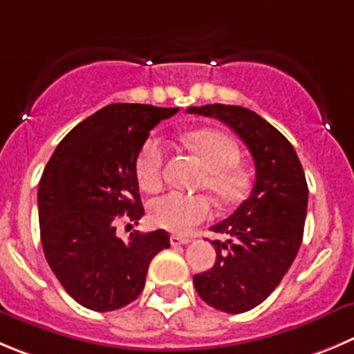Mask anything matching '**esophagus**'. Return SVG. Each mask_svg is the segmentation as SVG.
<instances>
[{"label":"esophagus","instance_id":"obj_1","mask_svg":"<svg viewBox=\"0 0 354 354\" xmlns=\"http://www.w3.org/2000/svg\"><path fill=\"white\" fill-rule=\"evenodd\" d=\"M188 243H190V239H188V237L176 236V234H173V236H171V244H173V246H183V244H188Z\"/></svg>","mask_w":354,"mask_h":354}]
</instances>
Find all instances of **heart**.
<instances>
[{"label": "heart", "mask_w": 354, "mask_h": 354, "mask_svg": "<svg viewBox=\"0 0 354 354\" xmlns=\"http://www.w3.org/2000/svg\"><path fill=\"white\" fill-rule=\"evenodd\" d=\"M185 145L199 155L207 167L201 187L207 188L211 196L222 206H234L248 190V178L239 167V148L227 134L213 129L188 132ZM166 158V145L160 138L150 136L136 158L138 183L147 192H155L162 185V171ZM211 216V201L203 194L167 192L150 203L151 222L160 229L183 234L203 223Z\"/></svg>", "instance_id": "heart-1"}]
</instances>
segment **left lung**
Returning <instances> with one entry per match:
<instances>
[{"label": "left lung", "instance_id": "left-lung-1", "mask_svg": "<svg viewBox=\"0 0 354 354\" xmlns=\"http://www.w3.org/2000/svg\"><path fill=\"white\" fill-rule=\"evenodd\" d=\"M188 113L222 120L244 141L255 162V185L229 218L211 227L227 241H211L216 262L194 276L201 299L239 315L274 292L299 253L307 213L302 164L288 140L255 111L232 104L190 106Z\"/></svg>", "mask_w": 354, "mask_h": 354}]
</instances>
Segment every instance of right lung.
Instances as JSON below:
<instances>
[{
	"label": "right lung",
	"mask_w": 354,
	"mask_h": 354,
	"mask_svg": "<svg viewBox=\"0 0 354 354\" xmlns=\"http://www.w3.org/2000/svg\"><path fill=\"white\" fill-rule=\"evenodd\" d=\"M178 108L115 102L68 132L38 187L43 253L80 306L106 313L143 292L148 266L169 248L166 230L117 236L118 218L145 214L136 178L141 145Z\"/></svg>",
	"instance_id": "1"
}]
</instances>
